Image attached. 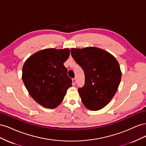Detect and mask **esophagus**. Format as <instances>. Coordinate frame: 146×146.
Masks as SVG:
<instances>
[{"mask_svg":"<svg viewBox=\"0 0 146 146\" xmlns=\"http://www.w3.org/2000/svg\"><path fill=\"white\" fill-rule=\"evenodd\" d=\"M76 78H73V79H72V85H76Z\"/></svg>","mask_w":146,"mask_h":146,"instance_id":"1","label":"esophagus"}]
</instances>
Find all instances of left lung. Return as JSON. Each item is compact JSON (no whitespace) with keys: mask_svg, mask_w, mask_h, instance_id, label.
Returning <instances> with one entry per match:
<instances>
[{"mask_svg":"<svg viewBox=\"0 0 146 146\" xmlns=\"http://www.w3.org/2000/svg\"><path fill=\"white\" fill-rule=\"evenodd\" d=\"M70 52L85 74V85L78 89L83 104L91 111L103 108L116 94L121 82L118 61L111 54L98 47L72 48Z\"/></svg>","mask_w":146,"mask_h":146,"instance_id":"obj_1","label":"left lung"}]
</instances>
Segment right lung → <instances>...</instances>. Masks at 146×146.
<instances>
[{
	"label": "right lung",
	"instance_id": "right-lung-1",
	"mask_svg": "<svg viewBox=\"0 0 146 146\" xmlns=\"http://www.w3.org/2000/svg\"><path fill=\"white\" fill-rule=\"evenodd\" d=\"M69 55L68 48H46L25 61L22 78L31 97L42 107H58L72 86V80L63 64Z\"/></svg>",
	"mask_w": 146,
	"mask_h": 146
}]
</instances>
